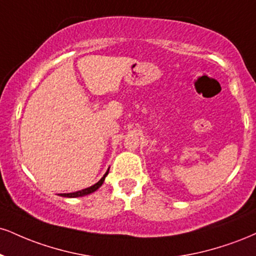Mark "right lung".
Wrapping results in <instances>:
<instances>
[{
	"instance_id": "add662e5",
	"label": "right lung",
	"mask_w": 256,
	"mask_h": 256,
	"mask_svg": "<svg viewBox=\"0 0 256 256\" xmlns=\"http://www.w3.org/2000/svg\"><path fill=\"white\" fill-rule=\"evenodd\" d=\"M108 170L110 169H107V172L104 173V175L102 178H100V180L98 181L96 184H93V186L88 187V188H84V190H78V192H72V193H60V196H66V198H78V196H88L90 194V193H93L96 190L98 187H101V184H104V178L107 176V174H108Z\"/></svg>"
}]
</instances>
